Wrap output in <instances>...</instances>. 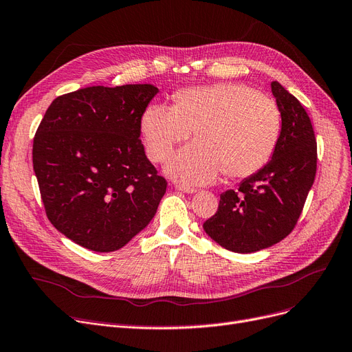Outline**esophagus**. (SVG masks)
I'll use <instances>...</instances> for the list:
<instances>
[{
	"mask_svg": "<svg viewBox=\"0 0 352 352\" xmlns=\"http://www.w3.org/2000/svg\"><path fill=\"white\" fill-rule=\"evenodd\" d=\"M176 188L179 189V190H182V192H185V193H195L196 192V189L195 188H190V186H188V185H176Z\"/></svg>",
	"mask_w": 352,
	"mask_h": 352,
	"instance_id": "1",
	"label": "esophagus"
}]
</instances>
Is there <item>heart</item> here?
Returning <instances> with one entry per match:
<instances>
[{"label": "heart", "mask_w": 352, "mask_h": 352, "mask_svg": "<svg viewBox=\"0 0 352 352\" xmlns=\"http://www.w3.org/2000/svg\"><path fill=\"white\" fill-rule=\"evenodd\" d=\"M175 105H150L142 117L150 160L162 163L190 135L196 142L166 164L167 175L189 185L214 182L222 172L248 177L270 162L282 116L270 96L236 83L176 92Z\"/></svg>", "instance_id": "1"}]
</instances>
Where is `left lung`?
<instances>
[{
    "mask_svg": "<svg viewBox=\"0 0 352 352\" xmlns=\"http://www.w3.org/2000/svg\"><path fill=\"white\" fill-rule=\"evenodd\" d=\"M272 92L282 116L272 160L245 177L238 190L223 192L217 214L204 223L215 243L234 252H256L286 238L302 214L316 175L311 118L278 82H272Z\"/></svg>",
    "mask_w": 352,
    "mask_h": 352,
    "instance_id": "left-lung-1",
    "label": "left lung"
}]
</instances>
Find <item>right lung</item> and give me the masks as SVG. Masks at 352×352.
<instances>
[{
  "label": "right lung",
  "mask_w": 352,
  "mask_h": 352,
  "mask_svg": "<svg viewBox=\"0 0 352 352\" xmlns=\"http://www.w3.org/2000/svg\"><path fill=\"white\" fill-rule=\"evenodd\" d=\"M159 89L89 87L58 96L33 142V167L53 227L96 252L120 250L156 215L167 182L140 140Z\"/></svg>",
  "instance_id": "obj_1"
}]
</instances>
